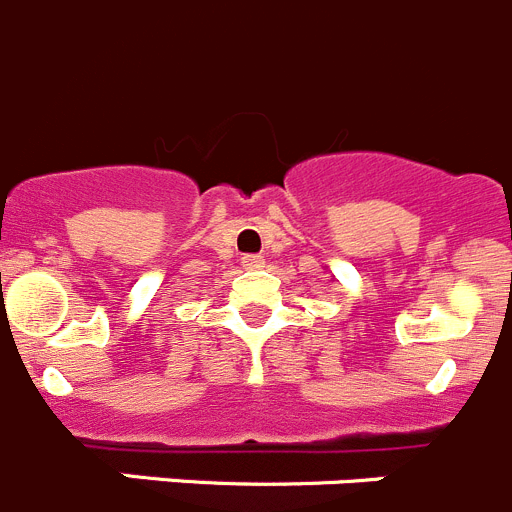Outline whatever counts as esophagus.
Returning <instances> with one entry per match:
<instances>
[{
    "label": "esophagus",
    "instance_id": "esophagus-1",
    "mask_svg": "<svg viewBox=\"0 0 512 512\" xmlns=\"http://www.w3.org/2000/svg\"><path fill=\"white\" fill-rule=\"evenodd\" d=\"M243 266L246 269H261L264 266V256H243Z\"/></svg>",
    "mask_w": 512,
    "mask_h": 512
}]
</instances>
